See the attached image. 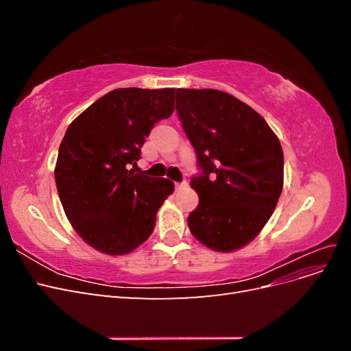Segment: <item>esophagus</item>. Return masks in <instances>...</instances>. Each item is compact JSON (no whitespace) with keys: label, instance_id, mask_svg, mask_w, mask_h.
<instances>
[{"label":"esophagus","instance_id":"34e87169","mask_svg":"<svg viewBox=\"0 0 351 351\" xmlns=\"http://www.w3.org/2000/svg\"><path fill=\"white\" fill-rule=\"evenodd\" d=\"M187 186V182H186V180H183V182L182 183H174V187L178 190V189H183V187H186Z\"/></svg>","mask_w":351,"mask_h":351}]
</instances>
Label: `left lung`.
Wrapping results in <instances>:
<instances>
[{"instance_id": "obj_1", "label": "left lung", "mask_w": 351, "mask_h": 351, "mask_svg": "<svg viewBox=\"0 0 351 351\" xmlns=\"http://www.w3.org/2000/svg\"><path fill=\"white\" fill-rule=\"evenodd\" d=\"M176 111L196 152L192 186L197 208L187 224L217 252L243 247L259 234L282 190L278 137L247 104L215 89H177Z\"/></svg>"}]
</instances>
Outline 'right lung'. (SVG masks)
<instances>
[{
  "label": "right lung",
  "instance_id": "add662e5",
  "mask_svg": "<svg viewBox=\"0 0 351 351\" xmlns=\"http://www.w3.org/2000/svg\"><path fill=\"white\" fill-rule=\"evenodd\" d=\"M174 95L169 88L114 89L69 125L56 165L58 196L73 228L99 252L141 246L173 193V182L132 167L155 123L173 114Z\"/></svg>",
  "mask_w": 351,
  "mask_h": 351
}]
</instances>
